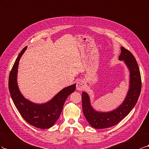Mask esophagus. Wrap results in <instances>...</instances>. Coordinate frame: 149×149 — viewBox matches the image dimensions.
Wrapping results in <instances>:
<instances>
[{"mask_svg":"<svg viewBox=\"0 0 149 149\" xmlns=\"http://www.w3.org/2000/svg\"><path fill=\"white\" fill-rule=\"evenodd\" d=\"M85 88L84 82L82 80H80L77 83V89L79 91H82Z\"/></svg>","mask_w":149,"mask_h":149,"instance_id":"esophagus-1","label":"esophagus"}]
</instances>
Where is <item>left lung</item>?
I'll list each match as a JSON object with an SVG mask.
<instances>
[{"mask_svg":"<svg viewBox=\"0 0 149 149\" xmlns=\"http://www.w3.org/2000/svg\"><path fill=\"white\" fill-rule=\"evenodd\" d=\"M118 60L124 62L129 71V86L127 95L122 103L111 111L101 112L93 109L90 95L82 93V110L87 122L95 129H106L119 123L128 115L137 104L141 91V77L137 62L134 56L123 47Z\"/></svg>","mask_w":149,"mask_h":149,"instance_id":"1","label":"left lung"}]
</instances>
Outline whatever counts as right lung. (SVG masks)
<instances>
[{
  "mask_svg": "<svg viewBox=\"0 0 149 149\" xmlns=\"http://www.w3.org/2000/svg\"><path fill=\"white\" fill-rule=\"evenodd\" d=\"M27 48V46L20 52L10 71L8 88L13 102L24 120L37 128L49 129L58 120L68 96L75 91L76 84L63 88L45 103H34L25 98L18 86L17 74L20 59Z\"/></svg>",
  "mask_w": 149,
  "mask_h": 149,
  "instance_id": "add662e5",
  "label": "right lung"
}]
</instances>
